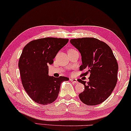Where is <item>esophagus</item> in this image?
Instances as JSON below:
<instances>
[{
    "instance_id": "1",
    "label": "esophagus",
    "mask_w": 131,
    "mask_h": 131,
    "mask_svg": "<svg viewBox=\"0 0 131 131\" xmlns=\"http://www.w3.org/2000/svg\"><path fill=\"white\" fill-rule=\"evenodd\" d=\"M70 80L72 82H73V83H75V84L78 83V80H77L76 79H75V78H70Z\"/></svg>"
}]
</instances>
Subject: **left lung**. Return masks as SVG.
Listing matches in <instances>:
<instances>
[{"mask_svg": "<svg viewBox=\"0 0 131 131\" xmlns=\"http://www.w3.org/2000/svg\"><path fill=\"white\" fill-rule=\"evenodd\" d=\"M70 42L82 56L80 70H87L82 76L90 74L88 82L78 80L84 86L79 99L86 105L100 104L111 95L117 82L118 65L113 51L107 43L94 38L72 39Z\"/></svg>", "mask_w": 131, "mask_h": 131, "instance_id": "obj_1", "label": "left lung"}]
</instances>
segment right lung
Instances as JSON below:
<instances>
[{
    "mask_svg": "<svg viewBox=\"0 0 131 131\" xmlns=\"http://www.w3.org/2000/svg\"><path fill=\"white\" fill-rule=\"evenodd\" d=\"M69 39L41 38L28 43L23 49L18 61L21 79L24 90L33 101L42 105L57 99L61 84L69 79L55 78L48 74V65Z\"/></svg>",
    "mask_w": 131,
    "mask_h": 131,
    "instance_id": "right-lung-1",
    "label": "right lung"
}]
</instances>
